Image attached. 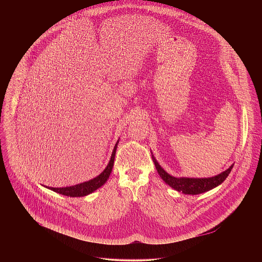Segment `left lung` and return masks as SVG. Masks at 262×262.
Wrapping results in <instances>:
<instances>
[{"label":"left lung","mask_w":262,"mask_h":262,"mask_svg":"<svg viewBox=\"0 0 262 262\" xmlns=\"http://www.w3.org/2000/svg\"><path fill=\"white\" fill-rule=\"evenodd\" d=\"M151 155H152V160L157 169V172L159 173L162 181L165 182V184H167L173 189L181 191L185 194H199V193L209 191V190L213 189L214 187L220 186L227 179V177L229 176V173L232 170L233 165H234V164H232L228 169H226L223 172H221L215 177H212V178H203V179L176 178V177H172L169 173H167L161 167V165L157 162L154 155L152 153H151Z\"/></svg>","instance_id":"1"}]
</instances>
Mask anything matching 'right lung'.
<instances>
[{
  "instance_id": "right-lung-1",
  "label": "right lung",
  "mask_w": 262,
  "mask_h": 262,
  "mask_svg": "<svg viewBox=\"0 0 262 262\" xmlns=\"http://www.w3.org/2000/svg\"><path fill=\"white\" fill-rule=\"evenodd\" d=\"M119 140L116 142L114 149H113L112 155H111V159L108 163V165L106 166V168L96 178H94L93 180H90L88 182L75 185V186H72V187H44L57 192L63 195H68V196H84L88 195L90 193H92L93 191H95L96 189H98L99 187L104 186L106 184V182L108 181L111 172H112L113 166H114V160H115V155H116V150H117V146H118Z\"/></svg>"
}]
</instances>
